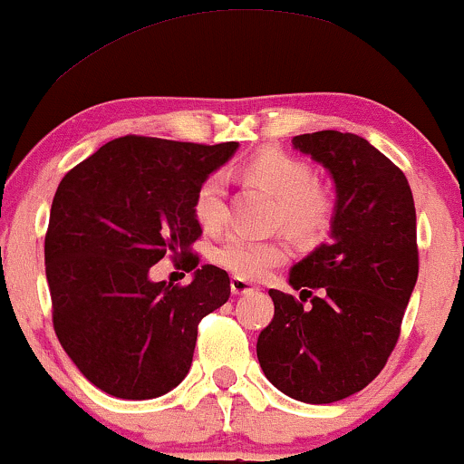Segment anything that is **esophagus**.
<instances>
[{
	"mask_svg": "<svg viewBox=\"0 0 464 464\" xmlns=\"http://www.w3.org/2000/svg\"><path fill=\"white\" fill-rule=\"evenodd\" d=\"M230 291H232V295H247V293L258 291V288H256L254 285H249V282L243 280V277H232Z\"/></svg>",
	"mask_w": 464,
	"mask_h": 464,
	"instance_id": "esophagus-1",
	"label": "esophagus"
}]
</instances>
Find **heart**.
Segmentation results:
<instances>
[{
  "instance_id": "1",
  "label": "heart",
  "mask_w": 464,
  "mask_h": 464,
  "mask_svg": "<svg viewBox=\"0 0 464 464\" xmlns=\"http://www.w3.org/2000/svg\"><path fill=\"white\" fill-rule=\"evenodd\" d=\"M243 173L277 199L276 219L299 238H317L332 221V199L317 187L313 169L285 151H260L243 165ZM195 219L206 230L226 221V179L210 173L198 187L193 199ZM288 245L282 238H249L232 234L212 249V260L243 280H260L286 263Z\"/></svg>"
}]
</instances>
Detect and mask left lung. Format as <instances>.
<instances>
[{"mask_svg": "<svg viewBox=\"0 0 464 464\" xmlns=\"http://www.w3.org/2000/svg\"><path fill=\"white\" fill-rule=\"evenodd\" d=\"M334 182L330 241L291 266L303 302L269 288L274 319L256 353L277 391L306 404H332L362 391L389 361L417 285V215L404 173L362 136H293Z\"/></svg>", "mask_w": 464, "mask_h": 464, "instance_id": "left-lung-1", "label": "left lung"}]
</instances>
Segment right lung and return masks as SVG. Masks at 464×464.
I'll use <instances>...</instances> for the list:
<instances>
[{"label":"right lung","instance_id":"1","mask_svg":"<svg viewBox=\"0 0 464 464\" xmlns=\"http://www.w3.org/2000/svg\"><path fill=\"white\" fill-rule=\"evenodd\" d=\"M237 150L121 136L58 184L45 237L53 330L103 393L151 400L187 378L198 324L230 297L226 271L198 269L193 199ZM165 255L194 271L188 287L150 280Z\"/></svg>","mask_w":464,"mask_h":464}]
</instances>
